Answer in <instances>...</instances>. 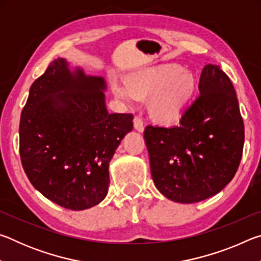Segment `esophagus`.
<instances>
[{
	"instance_id": "obj_1",
	"label": "esophagus",
	"mask_w": 261,
	"mask_h": 261,
	"mask_svg": "<svg viewBox=\"0 0 261 261\" xmlns=\"http://www.w3.org/2000/svg\"><path fill=\"white\" fill-rule=\"evenodd\" d=\"M134 126L137 131L139 132H143L144 131V123L143 120L139 116H135L134 118Z\"/></svg>"
}]
</instances>
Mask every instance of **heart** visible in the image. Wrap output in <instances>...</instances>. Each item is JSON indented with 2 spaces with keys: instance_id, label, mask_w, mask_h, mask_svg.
<instances>
[{
  "instance_id": "obj_1",
  "label": "heart",
  "mask_w": 261,
  "mask_h": 261,
  "mask_svg": "<svg viewBox=\"0 0 261 261\" xmlns=\"http://www.w3.org/2000/svg\"><path fill=\"white\" fill-rule=\"evenodd\" d=\"M194 90L196 78L178 64L143 69L126 78L125 87L115 86L116 94L126 101L149 99V114L160 123L177 120Z\"/></svg>"
}]
</instances>
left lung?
Here are the masks:
<instances>
[{
  "label": "left lung",
  "instance_id": "left-lung-1",
  "mask_svg": "<svg viewBox=\"0 0 261 261\" xmlns=\"http://www.w3.org/2000/svg\"><path fill=\"white\" fill-rule=\"evenodd\" d=\"M200 94L179 125L144 131L153 182L168 199L192 204L220 192L240 166L244 123L235 88L219 65H206Z\"/></svg>",
  "mask_w": 261,
  "mask_h": 261
}]
</instances>
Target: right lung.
<instances>
[{"label": "right lung", "mask_w": 261, "mask_h": 261, "mask_svg": "<svg viewBox=\"0 0 261 261\" xmlns=\"http://www.w3.org/2000/svg\"><path fill=\"white\" fill-rule=\"evenodd\" d=\"M103 78L70 72L63 59L30 88L19 123V154L30 182L64 208L82 211L107 196L109 162L132 114H109Z\"/></svg>", "instance_id": "right-lung-1"}]
</instances>
